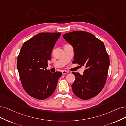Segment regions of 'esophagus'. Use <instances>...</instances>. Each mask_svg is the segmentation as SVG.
<instances>
[{"label":"esophagus","mask_w":126,"mask_h":126,"mask_svg":"<svg viewBox=\"0 0 126 126\" xmlns=\"http://www.w3.org/2000/svg\"><path fill=\"white\" fill-rule=\"evenodd\" d=\"M62 74L63 75H65V74H67L68 73V71H65V70H63L62 71Z\"/></svg>","instance_id":"obj_1"}]
</instances>
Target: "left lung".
Returning a JSON list of instances; mask_svg holds the SVG:
<instances>
[{
  "instance_id": "obj_1",
  "label": "left lung",
  "mask_w": 126,
  "mask_h": 126,
  "mask_svg": "<svg viewBox=\"0 0 126 126\" xmlns=\"http://www.w3.org/2000/svg\"><path fill=\"white\" fill-rule=\"evenodd\" d=\"M62 36L73 47L74 63L86 67L82 75L72 72L76 77L72 85L73 92L82 100L94 97L105 84L110 66V58L103 43L87 32L74 31Z\"/></svg>"
}]
</instances>
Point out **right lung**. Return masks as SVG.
<instances>
[{
    "label": "right lung",
    "instance_id": "right-lung-1",
    "mask_svg": "<svg viewBox=\"0 0 126 126\" xmlns=\"http://www.w3.org/2000/svg\"><path fill=\"white\" fill-rule=\"evenodd\" d=\"M61 32H41L23 44L17 60L23 87L31 96L45 100L52 95L62 73L47 69L48 61Z\"/></svg>",
    "mask_w": 126,
    "mask_h": 126
}]
</instances>
